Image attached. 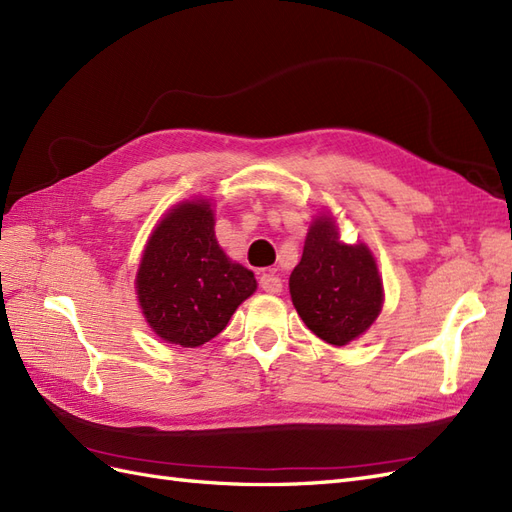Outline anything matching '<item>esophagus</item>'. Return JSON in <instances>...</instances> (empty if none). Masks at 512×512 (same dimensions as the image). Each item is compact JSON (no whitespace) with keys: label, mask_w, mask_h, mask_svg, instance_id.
Returning a JSON list of instances; mask_svg holds the SVG:
<instances>
[{"label":"esophagus","mask_w":512,"mask_h":512,"mask_svg":"<svg viewBox=\"0 0 512 512\" xmlns=\"http://www.w3.org/2000/svg\"><path fill=\"white\" fill-rule=\"evenodd\" d=\"M258 282H260V288L265 292H271V294L282 292V280L275 275V271H265L260 275Z\"/></svg>","instance_id":"obj_1"}]
</instances>
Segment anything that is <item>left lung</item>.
Returning a JSON list of instances; mask_svg holds the SVG:
<instances>
[{"instance_id": "8db88e82", "label": "left lung", "mask_w": 512, "mask_h": 512, "mask_svg": "<svg viewBox=\"0 0 512 512\" xmlns=\"http://www.w3.org/2000/svg\"><path fill=\"white\" fill-rule=\"evenodd\" d=\"M290 297L309 331L327 344L346 346L374 324L384 290L369 247L342 243L335 220L318 215L290 273Z\"/></svg>"}]
</instances>
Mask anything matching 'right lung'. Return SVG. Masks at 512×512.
<instances>
[{"label":"right lung","instance_id":"obj_1","mask_svg":"<svg viewBox=\"0 0 512 512\" xmlns=\"http://www.w3.org/2000/svg\"><path fill=\"white\" fill-rule=\"evenodd\" d=\"M209 200H183L151 232L136 273L149 327L168 344L203 346L224 331L256 292V277L232 262L215 239Z\"/></svg>","mask_w":512,"mask_h":512}]
</instances>
